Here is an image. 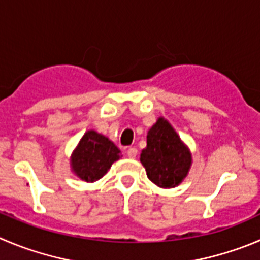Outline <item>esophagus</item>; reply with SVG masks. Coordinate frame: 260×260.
Segmentation results:
<instances>
[{"label": "esophagus", "instance_id": "34e87169", "mask_svg": "<svg viewBox=\"0 0 260 260\" xmlns=\"http://www.w3.org/2000/svg\"><path fill=\"white\" fill-rule=\"evenodd\" d=\"M127 156L129 157V159H135V157L137 156V149H135V147H129V149L127 150Z\"/></svg>", "mask_w": 260, "mask_h": 260}]
</instances>
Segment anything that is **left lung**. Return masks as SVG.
Instances as JSON below:
<instances>
[{"instance_id":"8db88e82","label":"left lung","mask_w":260,"mask_h":260,"mask_svg":"<svg viewBox=\"0 0 260 260\" xmlns=\"http://www.w3.org/2000/svg\"><path fill=\"white\" fill-rule=\"evenodd\" d=\"M140 161L150 181L160 188L181 185L192 166V154L171 123L160 116L147 132Z\"/></svg>"}]
</instances>
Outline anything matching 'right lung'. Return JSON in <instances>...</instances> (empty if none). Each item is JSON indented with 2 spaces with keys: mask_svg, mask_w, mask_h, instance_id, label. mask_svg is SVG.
<instances>
[{
  "mask_svg": "<svg viewBox=\"0 0 260 260\" xmlns=\"http://www.w3.org/2000/svg\"><path fill=\"white\" fill-rule=\"evenodd\" d=\"M120 157L122 152L114 142L106 136L89 129L73 150L70 168L79 179L92 183L103 178L114 161Z\"/></svg>",
  "mask_w": 260,
  "mask_h": 260,
  "instance_id": "1",
  "label": "right lung"
}]
</instances>
